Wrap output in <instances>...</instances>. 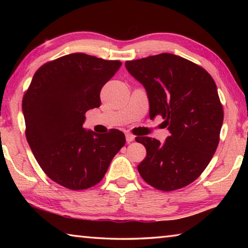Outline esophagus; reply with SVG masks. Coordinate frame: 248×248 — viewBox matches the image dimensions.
I'll return each mask as SVG.
<instances>
[{"mask_svg":"<svg viewBox=\"0 0 248 248\" xmlns=\"http://www.w3.org/2000/svg\"><path fill=\"white\" fill-rule=\"evenodd\" d=\"M125 140H127L128 143H130V142H132L134 140V136L131 133H127L125 134Z\"/></svg>","mask_w":248,"mask_h":248,"instance_id":"34e87169","label":"esophagus"}]
</instances>
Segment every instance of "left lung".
<instances>
[{
  "label": "left lung",
  "instance_id": "1",
  "mask_svg": "<svg viewBox=\"0 0 248 248\" xmlns=\"http://www.w3.org/2000/svg\"><path fill=\"white\" fill-rule=\"evenodd\" d=\"M134 78L143 84L150 118L162 116L170 136L161 144L138 137L146 156L138 170L155 189L173 191L199 177L220 141L223 107L216 82L202 66L171 53L125 62Z\"/></svg>",
  "mask_w": 248,
  "mask_h": 248
}]
</instances>
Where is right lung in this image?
Returning a JSON list of instances; mask_svg holds the SVG:
<instances>
[{
  "label": "right lung",
  "instance_id": "obj_1",
  "mask_svg": "<svg viewBox=\"0 0 248 248\" xmlns=\"http://www.w3.org/2000/svg\"><path fill=\"white\" fill-rule=\"evenodd\" d=\"M121 66L71 53L36 71L23 97L25 133L41 170L68 189L95 186L125 143L117 129L96 134L83 128L85 112L100 106V91Z\"/></svg>",
  "mask_w": 248,
  "mask_h": 248
}]
</instances>
